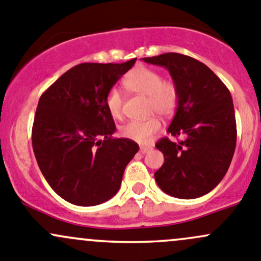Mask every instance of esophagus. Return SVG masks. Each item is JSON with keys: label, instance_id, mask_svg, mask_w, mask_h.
<instances>
[{"label": "esophagus", "instance_id": "esophagus-1", "mask_svg": "<svg viewBox=\"0 0 261 261\" xmlns=\"http://www.w3.org/2000/svg\"><path fill=\"white\" fill-rule=\"evenodd\" d=\"M151 150H152V147H150V146H141V147H140V152H141V153H146V152L151 151Z\"/></svg>", "mask_w": 261, "mask_h": 261}]
</instances>
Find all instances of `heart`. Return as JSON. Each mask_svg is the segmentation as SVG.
I'll use <instances>...</instances> for the list:
<instances>
[{
  "label": "heart",
  "instance_id": "heart-1",
  "mask_svg": "<svg viewBox=\"0 0 261 261\" xmlns=\"http://www.w3.org/2000/svg\"><path fill=\"white\" fill-rule=\"evenodd\" d=\"M122 85L133 94L147 96V110L150 114L170 117L176 112L180 98L179 87L172 80H163V76L156 70L138 66L123 77ZM105 106L114 119H120L122 115L121 94L115 89L110 90L105 97ZM160 128V120L152 116L144 121L125 123L121 127V135L140 145H146Z\"/></svg>",
  "mask_w": 261,
  "mask_h": 261
}]
</instances>
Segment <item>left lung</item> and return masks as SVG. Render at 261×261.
<instances>
[{
    "label": "left lung",
    "mask_w": 261,
    "mask_h": 261,
    "mask_svg": "<svg viewBox=\"0 0 261 261\" xmlns=\"http://www.w3.org/2000/svg\"><path fill=\"white\" fill-rule=\"evenodd\" d=\"M164 66L179 87V106L167 133L155 146L164 165L155 172L159 188L179 199L210 193L226 174L237 146V120L230 91L202 62L175 52L145 57Z\"/></svg>",
    "instance_id": "left-lung-1"
}]
</instances>
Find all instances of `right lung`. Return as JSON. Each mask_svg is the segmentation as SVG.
Here are the masks:
<instances>
[{
  "label": "right lung",
  "instance_id": "add662e5",
  "mask_svg": "<svg viewBox=\"0 0 261 261\" xmlns=\"http://www.w3.org/2000/svg\"><path fill=\"white\" fill-rule=\"evenodd\" d=\"M136 59L123 64H80L41 95L32 147L52 190L71 204L94 206L119 191L125 167L139 151L128 139H114L106 94Z\"/></svg>",
  "mask_w": 261,
  "mask_h": 261
}]
</instances>
